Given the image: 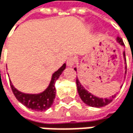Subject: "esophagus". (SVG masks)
I'll return each instance as SVG.
<instances>
[{
	"instance_id": "obj_1",
	"label": "esophagus",
	"mask_w": 133,
	"mask_h": 133,
	"mask_svg": "<svg viewBox=\"0 0 133 133\" xmlns=\"http://www.w3.org/2000/svg\"><path fill=\"white\" fill-rule=\"evenodd\" d=\"M75 61H76L75 58V57H73V56H70V57H69V58H67L66 64H67V66H72L73 65L75 64Z\"/></svg>"
}]
</instances>
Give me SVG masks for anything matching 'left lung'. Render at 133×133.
Here are the masks:
<instances>
[{"label":"left lung","instance_id":"obj_1","mask_svg":"<svg viewBox=\"0 0 133 133\" xmlns=\"http://www.w3.org/2000/svg\"><path fill=\"white\" fill-rule=\"evenodd\" d=\"M117 40L121 43V45H124V43L122 41V39H121L120 38H117ZM124 56L125 57V54L124 52ZM125 62H126V58H125ZM75 70H76V68H75ZM76 84H77V89H78V94L81 97V99L83 101L84 103H85L86 105H88L92 107H102L105 106L108 104H109L112 101V98H114L115 96H112V97L109 98H98L95 96H94L93 94H91L90 93L87 92L84 88L83 86L81 85L79 81L78 80V78H76Z\"/></svg>","mask_w":133,"mask_h":133}]
</instances>
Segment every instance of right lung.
Listing matches in <instances>:
<instances>
[{"label":"right lung","instance_id":"add662e5","mask_svg":"<svg viewBox=\"0 0 133 133\" xmlns=\"http://www.w3.org/2000/svg\"><path fill=\"white\" fill-rule=\"evenodd\" d=\"M66 68V64L64 63L56 72H55L49 86L45 91L39 94H27L18 91L10 82L11 89L13 94L17 100L21 102L26 107L36 111H45L49 109L53 104L54 99L55 97V83L56 80L59 78L63 70Z\"/></svg>","mask_w":133,"mask_h":133}]
</instances>
